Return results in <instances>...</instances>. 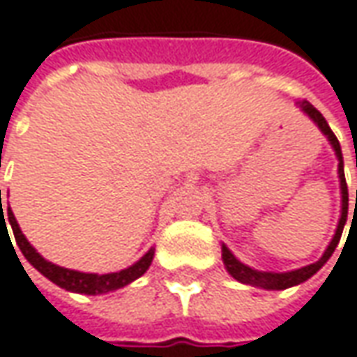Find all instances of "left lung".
<instances>
[{
	"label": "left lung",
	"instance_id": "1",
	"mask_svg": "<svg viewBox=\"0 0 357 357\" xmlns=\"http://www.w3.org/2000/svg\"><path fill=\"white\" fill-rule=\"evenodd\" d=\"M298 105L302 107L303 112L307 114V116L312 117L316 123H318V128L321 132L328 135V139H330V144L335 149V155H337V174H340V188H342V218H340V224H337V229H335V236H333V240L330 241V245H328V250L324 252V256L319 257L316 264H310V266H305L302 270H294V271H286V273H273V271H257L252 270V268H248V266H243L241 261L236 259V256L227 250V248H222V257H224V264L227 271L241 282V284H248V286H256V287H264V289H286V287L291 286H298V284H302L305 282L307 278H312L316 271L332 257L333 250L337 248V243H340V238H342V231H344V225H346V220H348V183H346V176H344V158H342V148H340V142H337V137L333 135V132L330 130V126H328V121H326V117L319 114L318 109L310 103L307 100H298ZM357 165V162H356ZM356 206H357V192H356Z\"/></svg>",
	"mask_w": 357,
	"mask_h": 357
}]
</instances>
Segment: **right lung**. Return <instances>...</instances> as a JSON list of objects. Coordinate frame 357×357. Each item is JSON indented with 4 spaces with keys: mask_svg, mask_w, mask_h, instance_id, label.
<instances>
[{
    "mask_svg": "<svg viewBox=\"0 0 357 357\" xmlns=\"http://www.w3.org/2000/svg\"><path fill=\"white\" fill-rule=\"evenodd\" d=\"M0 234L1 229L6 231V236L9 238L8 224L11 225L13 229V238L17 241L22 254L25 256V259L39 271L43 273L47 280H52L55 286L63 287V289H70V291H75V294H87V296H96V294H105V291H114V289H119V287L128 286L132 284L133 280H137L139 275H144L148 271L149 264L153 259V250H149L146 256L142 257L139 261H135L133 266L126 268L121 271H114V273H84V271H75L68 270V268H59L52 261L43 259L39 256L38 252L31 248V243L25 240V236L22 234L20 225L15 222V215L9 208H1V190H0ZM11 241V240H9ZM13 248V245H11ZM15 252V250H13ZM17 256V254H15ZM20 259V257H17Z\"/></svg>",
    "mask_w": 357,
    "mask_h": 357,
    "instance_id": "obj_1",
    "label": "right lung"
}]
</instances>
